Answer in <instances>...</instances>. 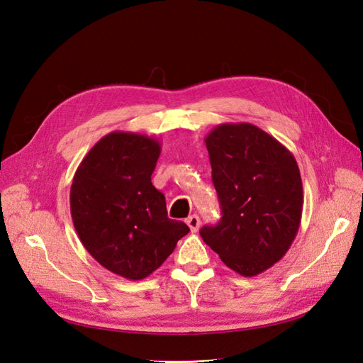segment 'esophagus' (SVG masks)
<instances>
[{"label":"esophagus","mask_w":363,"mask_h":363,"mask_svg":"<svg viewBox=\"0 0 363 363\" xmlns=\"http://www.w3.org/2000/svg\"><path fill=\"white\" fill-rule=\"evenodd\" d=\"M186 224L189 225V228H191V232H192V233H196V232H199L200 225H201L200 216H199V215H191L188 219H186Z\"/></svg>","instance_id":"1"}]
</instances>
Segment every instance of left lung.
<instances>
[{
	"instance_id": "left-lung-1",
	"label": "left lung",
	"mask_w": 363,
	"mask_h": 363,
	"mask_svg": "<svg viewBox=\"0 0 363 363\" xmlns=\"http://www.w3.org/2000/svg\"><path fill=\"white\" fill-rule=\"evenodd\" d=\"M204 142L223 218L200 235L230 269L255 277L286 255L298 233V164L276 138L248 123L219 124Z\"/></svg>"
}]
</instances>
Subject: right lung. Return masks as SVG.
<instances>
[{
    "label": "right lung",
    "instance_id": "1",
    "mask_svg": "<svg viewBox=\"0 0 363 363\" xmlns=\"http://www.w3.org/2000/svg\"><path fill=\"white\" fill-rule=\"evenodd\" d=\"M160 142L131 131L101 138L77 168L71 216L83 247L101 267L142 280L168 259L189 227L168 218L151 183Z\"/></svg>",
    "mask_w": 363,
    "mask_h": 363
}]
</instances>
